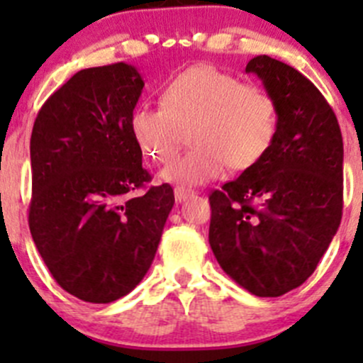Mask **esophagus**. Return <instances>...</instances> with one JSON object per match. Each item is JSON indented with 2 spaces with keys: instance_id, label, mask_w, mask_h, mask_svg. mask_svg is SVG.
<instances>
[{
  "instance_id": "esophagus-1",
  "label": "esophagus",
  "mask_w": 363,
  "mask_h": 363,
  "mask_svg": "<svg viewBox=\"0 0 363 363\" xmlns=\"http://www.w3.org/2000/svg\"><path fill=\"white\" fill-rule=\"evenodd\" d=\"M174 195H175V202H184L186 199H189V196L195 195V191L193 189H188V188H182V186H177V188L174 189Z\"/></svg>"
}]
</instances>
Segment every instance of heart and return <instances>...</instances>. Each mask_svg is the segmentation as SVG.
Masks as SVG:
<instances>
[{"label": "heart", "mask_w": 363, "mask_h": 363, "mask_svg": "<svg viewBox=\"0 0 363 363\" xmlns=\"http://www.w3.org/2000/svg\"><path fill=\"white\" fill-rule=\"evenodd\" d=\"M158 100L160 107H138L130 116V133L142 155L155 163H167L186 130L194 145L161 170L164 182L203 184L219 177L226 164L247 170L265 158L276 142V98L212 65L170 77Z\"/></svg>", "instance_id": "1"}]
</instances>
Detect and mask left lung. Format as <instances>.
Segmentation results:
<instances>
[{
  "instance_id": "left-lung-1",
  "label": "left lung",
  "mask_w": 363,
  "mask_h": 363,
  "mask_svg": "<svg viewBox=\"0 0 363 363\" xmlns=\"http://www.w3.org/2000/svg\"><path fill=\"white\" fill-rule=\"evenodd\" d=\"M247 73L276 98L269 155L208 196V244L221 269L256 296L306 283L342 218V135L323 94L298 69L256 56Z\"/></svg>"
}]
</instances>
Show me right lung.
Listing matches in <instances>:
<instances>
[{
  "label": "right lung",
  "instance_id": "right-lung-1",
  "mask_svg": "<svg viewBox=\"0 0 363 363\" xmlns=\"http://www.w3.org/2000/svg\"><path fill=\"white\" fill-rule=\"evenodd\" d=\"M144 80L126 63L77 72L40 108L31 133L29 230L56 283L108 303L147 274L174 207L130 133Z\"/></svg>",
  "mask_w": 363,
  "mask_h": 363
}]
</instances>
